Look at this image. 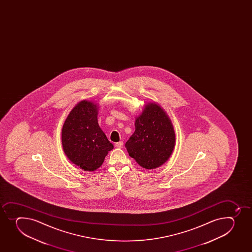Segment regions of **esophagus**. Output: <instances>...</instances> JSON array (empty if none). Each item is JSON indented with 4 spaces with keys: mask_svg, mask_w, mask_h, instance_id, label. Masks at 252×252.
Returning <instances> with one entry per match:
<instances>
[{
    "mask_svg": "<svg viewBox=\"0 0 252 252\" xmlns=\"http://www.w3.org/2000/svg\"><path fill=\"white\" fill-rule=\"evenodd\" d=\"M115 145H116V147L121 149V148L123 147V142H122V141H119V142L116 143Z\"/></svg>",
    "mask_w": 252,
    "mask_h": 252,
    "instance_id": "esophagus-1",
    "label": "esophagus"
}]
</instances>
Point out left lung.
<instances>
[{"label":"left lung","instance_id":"left-lung-1","mask_svg":"<svg viewBox=\"0 0 252 252\" xmlns=\"http://www.w3.org/2000/svg\"><path fill=\"white\" fill-rule=\"evenodd\" d=\"M135 126V132L126 143L129 155L145 169L160 167L174 149V129L169 117L159 105L150 102L136 117Z\"/></svg>","mask_w":252,"mask_h":252}]
</instances>
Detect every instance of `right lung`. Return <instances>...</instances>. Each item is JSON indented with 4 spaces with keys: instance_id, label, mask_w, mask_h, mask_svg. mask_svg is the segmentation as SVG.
I'll list each match as a JSON object with an SVG mask.
<instances>
[{
    "instance_id": "obj_1",
    "label": "right lung",
    "mask_w": 252,
    "mask_h": 252,
    "mask_svg": "<svg viewBox=\"0 0 252 252\" xmlns=\"http://www.w3.org/2000/svg\"><path fill=\"white\" fill-rule=\"evenodd\" d=\"M63 150L68 158L85 171L102 164L113 145L97 123V107L83 100L68 115L62 131Z\"/></svg>"
}]
</instances>
